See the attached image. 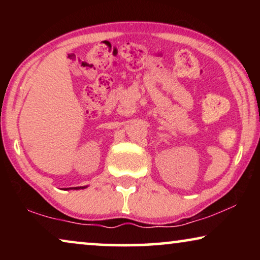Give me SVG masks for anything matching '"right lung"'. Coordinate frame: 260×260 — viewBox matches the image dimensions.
I'll return each mask as SVG.
<instances>
[{"label": "right lung", "mask_w": 260, "mask_h": 260, "mask_svg": "<svg viewBox=\"0 0 260 260\" xmlns=\"http://www.w3.org/2000/svg\"><path fill=\"white\" fill-rule=\"evenodd\" d=\"M85 188H87V186H84V187H71V188H67V189H85Z\"/></svg>", "instance_id": "right-lung-1"}]
</instances>
